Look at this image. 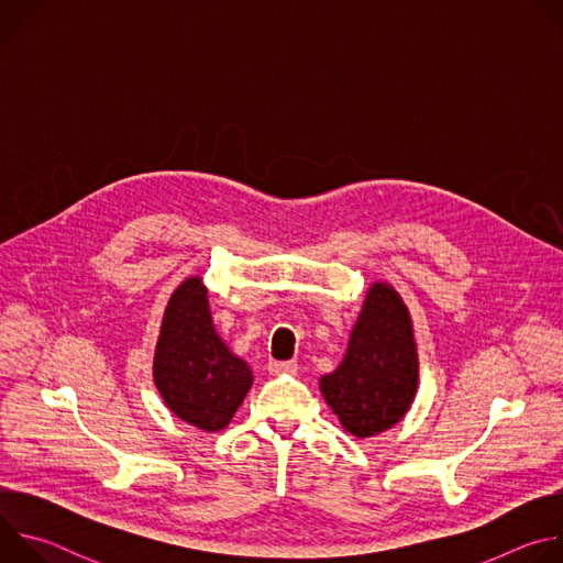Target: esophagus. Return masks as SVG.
<instances>
[{
  "mask_svg": "<svg viewBox=\"0 0 563 563\" xmlns=\"http://www.w3.org/2000/svg\"><path fill=\"white\" fill-rule=\"evenodd\" d=\"M269 372L272 374H294L298 369L296 361H269Z\"/></svg>",
  "mask_w": 563,
  "mask_h": 563,
  "instance_id": "esophagus-1",
  "label": "esophagus"
}]
</instances>
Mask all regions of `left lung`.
I'll list each match as a JSON object with an SVG mask.
<instances>
[{
  "label": "left lung",
  "mask_w": 563,
  "mask_h": 563,
  "mask_svg": "<svg viewBox=\"0 0 563 563\" xmlns=\"http://www.w3.org/2000/svg\"><path fill=\"white\" fill-rule=\"evenodd\" d=\"M318 385L356 439L376 437L408 415L419 387V352L410 309L389 283H372L341 365Z\"/></svg>",
  "instance_id": "obj_1"
}]
</instances>
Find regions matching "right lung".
<instances>
[{"instance_id":"1","label":"right lung","mask_w":563,"mask_h":563,"mask_svg":"<svg viewBox=\"0 0 563 563\" xmlns=\"http://www.w3.org/2000/svg\"><path fill=\"white\" fill-rule=\"evenodd\" d=\"M153 383L165 406L202 432L227 428L254 374L216 332L207 287L185 278L172 294L153 354Z\"/></svg>"}]
</instances>
